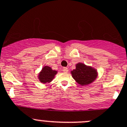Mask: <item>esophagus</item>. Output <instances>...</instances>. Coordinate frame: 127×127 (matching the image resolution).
I'll list each match as a JSON object with an SVG mask.
<instances>
[{"label":"esophagus","mask_w":127,"mask_h":127,"mask_svg":"<svg viewBox=\"0 0 127 127\" xmlns=\"http://www.w3.org/2000/svg\"><path fill=\"white\" fill-rule=\"evenodd\" d=\"M63 71L64 73H68V69L66 68V67H65V68H64L63 69Z\"/></svg>","instance_id":"34e87169"}]
</instances>
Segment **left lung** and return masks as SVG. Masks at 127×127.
Segmentation results:
<instances>
[{"label": "left lung", "instance_id": "left-lung-1", "mask_svg": "<svg viewBox=\"0 0 127 127\" xmlns=\"http://www.w3.org/2000/svg\"><path fill=\"white\" fill-rule=\"evenodd\" d=\"M72 77L82 86L91 84L97 77L98 73L95 68L78 63L76 64V69L71 71Z\"/></svg>", "mask_w": 127, "mask_h": 127}]
</instances>
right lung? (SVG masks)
Returning a JSON list of instances; mask_svg holds the SVG:
<instances>
[{
    "mask_svg": "<svg viewBox=\"0 0 127 127\" xmlns=\"http://www.w3.org/2000/svg\"><path fill=\"white\" fill-rule=\"evenodd\" d=\"M58 71L53 70L49 66H45L42 68L38 75V78L40 82L42 83H49L54 78L55 75Z\"/></svg>",
    "mask_w": 127,
    "mask_h": 127,
    "instance_id": "right-lung-1",
    "label": "right lung"
}]
</instances>
